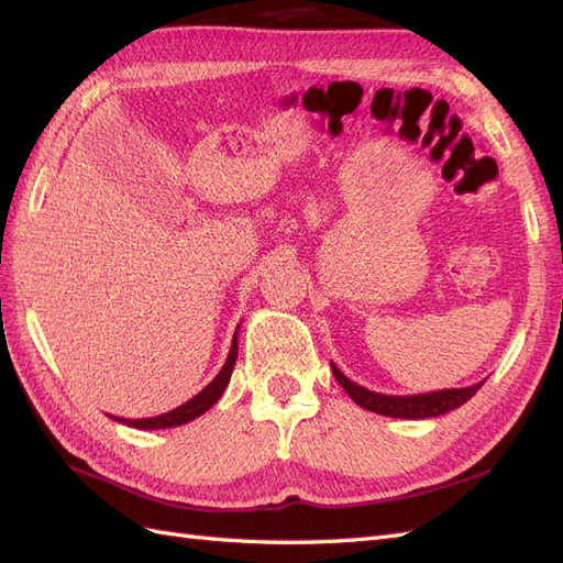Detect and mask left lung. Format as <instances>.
Listing matches in <instances>:
<instances>
[{
  "label": "left lung",
  "mask_w": 563,
  "mask_h": 563,
  "mask_svg": "<svg viewBox=\"0 0 563 563\" xmlns=\"http://www.w3.org/2000/svg\"><path fill=\"white\" fill-rule=\"evenodd\" d=\"M331 368H333L335 380L343 385V389L352 397L354 404H360L362 408H366V411H373L378 416L406 418V420L444 416V413L453 411V408L463 406L467 399H472L476 395V389L484 385V380H482V383L470 385V387H453V389L428 391V395L399 397V395H380V391H373V389L356 385L335 364H331Z\"/></svg>",
  "instance_id": "obj_1"
}]
</instances>
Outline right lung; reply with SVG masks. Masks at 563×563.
Returning <instances> with one entry per match:
<instances>
[{"label":"right lung","instance_id":"add662e5","mask_svg":"<svg viewBox=\"0 0 563 563\" xmlns=\"http://www.w3.org/2000/svg\"><path fill=\"white\" fill-rule=\"evenodd\" d=\"M240 329V327H236ZM236 335H240V331H234L232 335V347H230V354L225 360V366L218 371V376L203 387L199 395H195L190 401L180 404L178 408H174V411L168 413H162V416H155V418H114L117 422L122 424H129V428H135V430H168V428H180V424L190 422L195 418H199L201 413H207L209 408L223 397V391L230 383V376H232V368H234V362H236V345H240V340H236Z\"/></svg>","mask_w":563,"mask_h":563}]
</instances>
